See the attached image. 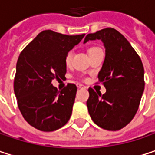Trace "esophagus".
<instances>
[{"label":"esophagus","mask_w":155,"mask_h":155,"mask_svg":"<svg viewBox=\"0 0 155 155\" xmlns=\"http://www.w3.org/2000/svg\"><path fill=\"white\" fill-rule=\"evenodd\" d=\"M77 87L79 89H81V88H84V85H82V84H81V83H77Z\"/></svg>","instance_id":"obj_1"}]
</instances>
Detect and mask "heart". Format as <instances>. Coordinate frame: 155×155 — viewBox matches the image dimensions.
<instances>
[{"instance_id":"b5f03b06","label":"heart","mask_w":155,"mask_h":155,"mask_svg":"<svg viewBox=\"0 0 155 155\" xmlns=\"http://www.w3.org/2000/svg\"><path fill=\"white\" fill-rule=\"evenodd\" d=\"M98 50H101V49L98 47H91V48L89 49V54H91V53L96 52V51H98ZM73 56H74V52H73L72 50H70V51H68V52L66 53V54H65V56H64V62H65V64H66L67 65L71 64L72 59H73Z\"/></svg>"}]
</instances>
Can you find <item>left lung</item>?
<instances>
[{
	"instance_id": "obj_1",
	"label": "left lung",
	"mask_w": 155,
	"mask_h": 155,
	"mask_svg": "<svg viewBox=\"0 0 155 155\" xmlns=\"http://www.w3.org/2000/svg\"><path fill=\"white\" fill-rule=\"evenodd\" d=\"M101 39L105 47V60L98 78L106 88L101 95L89 89V114L100 127L117 131L134 118L144 90L143 66L139 55L115 28H107L88 34L84 43Z\"/></svg>"
}]
</instances>
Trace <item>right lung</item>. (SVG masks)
Here are the masks:
<instances>
[{
    "label": "right lung",
    "instance_id": "1",
    "mask_svg": "<svg viewBox=\"0 0 155 155\" xmlns=\"http://www.w3.org/2000/svg\"><path fill=\"white\" fill-rule=\"evenodd\" d=\"M84 36L44 30L20 53L16 65L14 92L23 117L33 127L52 132L69 121L77 87L68 83L57 91L51 82L64 77V56Z\"/></svg>",
    "mask_w": 155,
    "mask_h": 155
}]
</instances>
